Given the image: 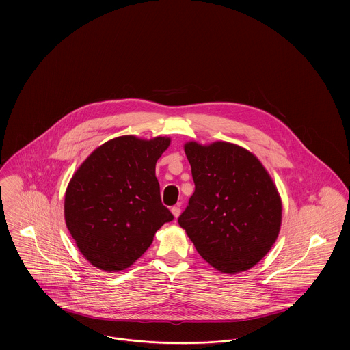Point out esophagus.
<instances>
[{"label": "esophagus", "mask_w": 350, "mask_h": 350, "mask_svg": "<svg viewBox=\"0 0 350 350\" xmlns=\"http://www.w3.org/2000/svg\"><path fill=\"white\" fill-rule=\"evenodd\" d=\"M171 211H172L174 217H175V218H178V217L180 215V204H176V206H174V207L171 208Z\"/></svg>", "instance_id": "34e87169"}]
</instances>
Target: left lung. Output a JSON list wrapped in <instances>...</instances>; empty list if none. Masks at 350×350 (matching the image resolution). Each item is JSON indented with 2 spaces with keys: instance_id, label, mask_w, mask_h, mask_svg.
<instances>
[{
  "instance_id": "8db88e82",
  "label": "left lung",
  "mask_w": 350,
  "mask_h": 350,
  "mask_svg": "<svg viewBox=\"0 0 350 350\" xmlns=\"http://www.w3.org/2000/svg\"><path fill=\"white\" fill-rule=\"evenodd\" d=\"M196 191L179 215L200 256L225 273L247 271L278 239L282 200L256 156L217 142L185 146Z\"/></svg>"
}]
</instances>
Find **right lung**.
<instances>
[{"label":"right lung","mask_w":350,"mask_h":350,"mask_svg":"<svg viewBox=\"0 0 350 350\" xmlns=\"http://www.w3.org/2000/svg\"><path fill=\"white\" fill-rule=\"evenodd\" d=\"M170 139L121 136L106 142L78 168L66 190V225L81 253L97 268L118 272L150 248L174 219L154 175Z\"/></svg>","instance_id":"add662e5"}]
</instances>
